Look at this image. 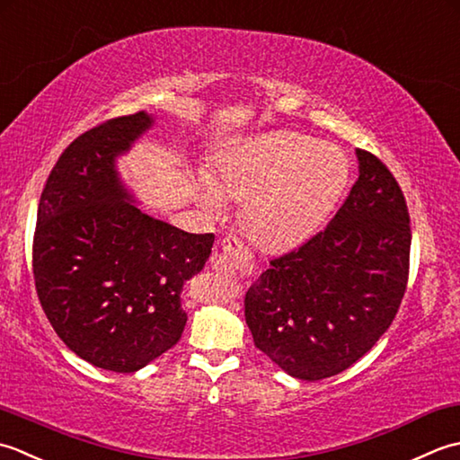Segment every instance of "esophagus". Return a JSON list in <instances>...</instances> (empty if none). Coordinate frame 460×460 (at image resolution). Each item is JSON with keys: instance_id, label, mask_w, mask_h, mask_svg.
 Returning <instances> with one entry per match:
<instances>
[{"instance_id": "esophagus-1", "label": "esophagus", "mask_w": 460, "mask_h": 460, "mask_svg": "<svg viewBox=\"0 0 460 460\" xmlns=\"http://www.w3.org/2000/svg\"><path fill=\"white\" fill-rule=\"evenodd\" d=\"M243 256V242L238 236H226L222 240V250L214 252L210 258V268L222 276L236 274V260Z\"/></svg>"}]
</instances>
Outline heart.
Listing matches in <instances>:
<instances>
[{
    "label": "heart",
    "instance_id": "obj_1",
    "mask_svg": "<svg viewBox=\"0 0 460 460\" xmlns=\"http://www.w3.org/2000/svg\"><path fill=\"white\" fill-rule=\"evenodd\" d=\"M349 178L345 156L314 138L276 130L246 140L220 164L206 200L243 204L248 236L268 250L305 240L332 212Z\"/></svg>",
    "mask_w": 460,
    "mask_h": 460
}]
</instances>
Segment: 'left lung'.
<instances>
[{
    "instance_id": "1",
    "label": "left lung",
    "mask_w": 460,
    "mask_h": 460,
    "mask_svg": "<svg viewBox=\"0 0 460 460\" xmlns=\"http://www.w3.org/2000/svg\"><path fill=\"white\" fill-rule=\"evenodd\" d=\"M359 178L323 230L270 260L246 297L254 345L292 377L345 371L389 330L409 279L411 224L395 176L358 148Z\"/></svg>"
}]
</instances>
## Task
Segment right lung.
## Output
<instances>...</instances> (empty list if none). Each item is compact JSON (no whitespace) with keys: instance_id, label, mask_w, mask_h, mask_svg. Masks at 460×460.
<instances>
[{"instance_id":"1","label":"right lung","mask_w":460,"mask_h":460,"mask_svg":"<svg viewBox=\"0 0 460 460\" xmlns=\"http://www.w3.org/2000/svg\"><path fill=\"white\" fill-rule=\"evenodd\" d=\"M145 112L102 120L65 148L43 186L33 279L47 320L81 359L133 373L178 343L181 292L204 268L214 234L140 212L115 156L151 127Z\"/></svg>"}]
</instances>
